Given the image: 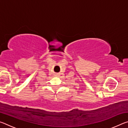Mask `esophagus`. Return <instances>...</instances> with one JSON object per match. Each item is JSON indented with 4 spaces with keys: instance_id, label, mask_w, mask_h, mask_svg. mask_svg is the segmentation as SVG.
Instances as JSON below:
<instances>
[{
    "instance_id": "1",
    "label": "esophagus",
    "mask_w": 128,
    "mask_h": 128,
    "mask_svg": "<svg viewBox=\"0 0 128 128\" xmlns=\"http://www.w3.org/2000/svg\"><path fill=\"white\" fill-rule=\"evenodd\" d=\"M55 76H59V74H58V73H56V74H55Z\"/></svg>"
}]
</instances>
